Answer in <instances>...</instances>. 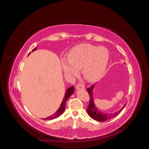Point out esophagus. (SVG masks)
<instances>
[{"mask_svg": "<svg viewBox=\"0 0 149 149\" xmlns=\"http://www.w3.org/2000/svg\"><path fill=\"white\" fill-rule=\"evenodd\" d=\"M76 89H84V86L81 83H78V84L76 85Z\"/></svg>", "mask_w": 149, "mask_h": 149, "instance_id": "34e87169", "label": "esophagus"}]
</instances>
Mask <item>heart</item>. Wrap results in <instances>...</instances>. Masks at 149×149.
Masks as SVG:
<instances>
[{"label":"heart","instance_id":"obj_1","mask_svg":"<svg viewBox=\"0 0 149 149\" xmlns=\"http://www.w3.org/2000/svg\"><path fill=\"white\" fill-rule=\"evenodd\" d=\"M109 60V52L104 47L82 43L72 48L68 59L62 60V67L68 76H75L81 68L83 77L95 82L103 76Z\"/></svg>","mask_w":149,"mask_h":149}]
</instances>
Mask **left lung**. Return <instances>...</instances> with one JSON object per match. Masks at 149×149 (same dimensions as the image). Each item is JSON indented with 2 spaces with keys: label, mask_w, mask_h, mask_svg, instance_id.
<instances>
[{
  "label": "left lung",
  "mask_w": 149,
  "mask_h": 149,
  "mask_svg": "<svg viewBox=\"0 0 149 149\" xmlns=\"http://www.w3.org/2000/svg\"><path fill=\"white\" fill-rule=\"evenodd\" d=\"M94 85H92L91 87L88 88L87 89V91L89 94L90 99H89V106L88 107V109H87V112L88 115L91 117V118L94 120H96L97 121H100V122H104L107 120H109L112 118H114L116 116H118L120 112L123 111L124 109V107L125 106L126 104H125L123 108L117 111L114 112V113H105V112H102L101 111L99 110L97 107L96 106L94 102V99H93V91L94 87Z\"/></svg>",
  "instance_id": "8db88e82"
}]
</instances>
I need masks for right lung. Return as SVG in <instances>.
<instances>
[{
	"instance_id": "add662e5",
	"label": "right lung",
	"mask_w": 149,
	"mask_h": 149,
	"mask_svg": "<svg viewBox=\"0 0 149 149\" xmlns=\"http://www.w3.org/2000/svg\"><path fill=\"white\" fill-rule=\"evenodd\" d=\"M37 49V48H35L33 49H32V52L35 51ZM30 53V52L29 53V54ZM74 91V89L73 86H71L68 88V89L66 91V93L65 94V97L63 99V101L61 102V104H60V107L58 108V109L53 114H52V116L48 117L47 118H45V120H52L54 119H56L57 118H58L60 116H61L63 113L65 109V105H66V101L68 100V98L73 94Z\"/></svg>"
}]
</instances>
